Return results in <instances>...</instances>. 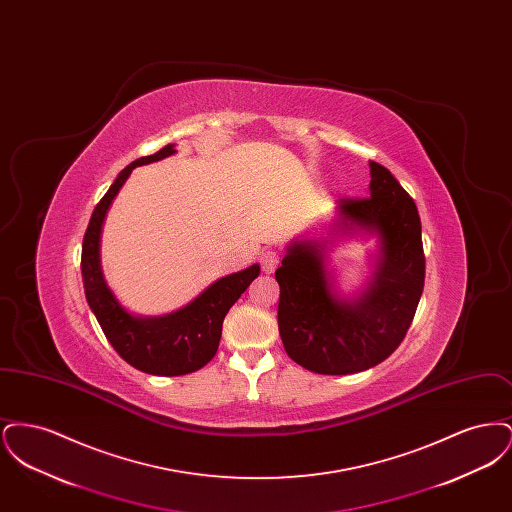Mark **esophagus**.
<instances>
[{
  "label": "esophagus",
  "mask_w": 512,
  "mask_h": 512,
  "mask_svg": "<svg viewBox=\"0 0 512 512\" xmlns=\"http://www.w3.org/2000/svg\"><path fill=\"white\" fill-rule=\"evenodd\" d=\"M259 263H261V268H263L267 274H270V272L276 270L278 263H280V253L274 251V249H267V251L261 253Z\"/></svg>",
  "instance_id": "1"
}]
</instances>
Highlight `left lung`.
I'll return each instance as SVG.
<instances>
[{
	"mask_svg": "<svg viewBox=\"0 0 512 512\" xmlns=\"http://www.w3.org/2000/svg\"><path fill=\"white\" fill-rule=\"evenodd\" d=\"M340 230L380 238L365 293L338 297L324 265V242H293L282 267L278 330L286 353L317 374H353L386 361L407 336L424 290L426 259L413 197L386 167L370 161V197H341Z\"/></svg>",
	"mask_w": 512,
	"mask_h": 512,
	"instance_id": "8db88e82",
	"label": "left lung"
}]
</instances>
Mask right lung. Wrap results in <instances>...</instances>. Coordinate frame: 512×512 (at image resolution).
<instances>
[{
	"label": "right lung",
	"mask_w": 512,
	"mask_h": 512,
	"mask_svg": "<svg viewBox=\"0 0 512 512\" xmlns=\"http://www.w3.org/2000/svg\"><path fill=\"white\" fill-rule=\"evenodd\" d=\"M172 153L174 146L169 144L153 155L136 159L119 172L92 213L80 259L86 301L98 318L105 338L128 365L155 376H182L207 365L219 349L226 313L261 272L259 265H253L224 276L195 297L190 305L165 317H134L107 288L99 267V236L107 209L130 172Z\"/></svg>",
	"instance_id": "obj_1"
}]
</instances>
